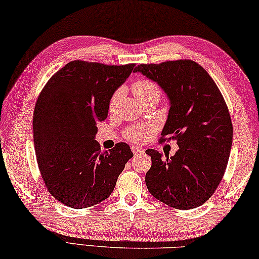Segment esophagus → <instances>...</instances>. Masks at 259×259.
Instances as JSON below:
<instances>
[{
  "label": "esophagus",
  "mask_w": 259,
  "mask_h": 259,
  "mask_svg": "<svg viewBox=\"0 0 259 259\" xmlns=\"http://www.w3.org/2000/svg\"><path fill=\"white\" fill-rule=\"evenodd\" d=\"M132 151H133V154L135 156L145 154V149H143V148H141V147H138V146H132Z\"/></svg>",
  "instance_id": "obj_1"
}]
</instances>
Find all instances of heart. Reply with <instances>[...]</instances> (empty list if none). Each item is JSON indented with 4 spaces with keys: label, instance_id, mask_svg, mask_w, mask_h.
Returning a JSON list of instances; mask_svg holds the SVG:
<instances>
[{
    "label": "heart",
    "instance_id": "obj_1",
    "mask_svg": "<svg viewBox=\"0 0 259 259\" xmlns=\"http://www.w3.org/2000/svg\"><path fill=\"white\" fill-rule=\"evenodd\" d=\"M132 91L140 103L149 100H155L158 102L160 97V90L157 86V83H155L154 81L148 79L137 80V81L133 83ZM119 94L120 93L117 92L116 94H113V96L111 97V101H110V110H113L118 97H119ZM149 131V127H143V128L138 126L131 127V128L126 132V138L132 140V141H143V140L147 138Z\"/></svg>",
    "mask_w": 259,
    "mask_h": 259
}]
</instances>
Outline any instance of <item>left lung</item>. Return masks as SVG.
Instances as JSON below:
<instances>
[{
  "label": "left lung",
  "instance_id": "8db88e82",
  "mask_svg": "<svg viewBox=\"0 0 259 259\" xmlns=\"http://www.w3.org/2000/svg\"><path fill=\"white\" fill-rule=\"evenodd\" d=\"M166 94L169 109L162 135H173L179 149L168 157L154 149L146 185L158 201L189 210L212 196L230 158L233 126L225 100L209 73L189 61L138 65Z\"/></svg>",
  "mask_w": 259,
  "mask_h": 259
}]
</instances>
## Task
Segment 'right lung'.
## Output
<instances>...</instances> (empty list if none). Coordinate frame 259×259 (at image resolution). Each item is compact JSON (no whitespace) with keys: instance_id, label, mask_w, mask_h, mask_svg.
<instances>
[{"instance_id":"obj_1","label":"right lung","mask_w":259,"mask_h":259,"mask_svg":"<svg viewBox=\"0 0 259 259\" xmlns=\"http://www.w3.org/2000/svg\"><path fill=\"white\" fill-rule=\"evenodd\" d=\"M134 67L72 61L49 79L36 101L37 165L49 193L66 206L82 209L108 198L133 157L124 142L102 152L95 138L97 122L108 117L111 97Z\"/></svg>"}]
</instances>
